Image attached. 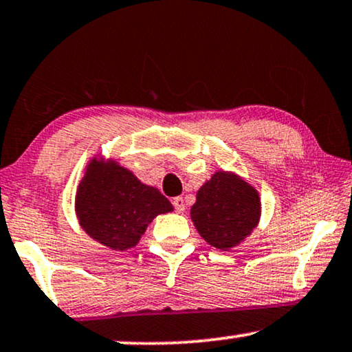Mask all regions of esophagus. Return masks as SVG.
<instances>
[{
  "label": "esophagus",
  "instance_id": "esophagus-1",
  "mask_svg": "<svg viewBox=\"0 0 352 352\" xmlns=\"http://www.w3.org/2000/svg\"><path fill=\"white\" fill-rule=\"evenodd\" d=\"M172 204H173V208H175L177 212H184V210H185V199L182 198V196H177V198H173Z\"/></svg>",
  "mask_w": 352,
  "mask_h": 352
}]
</instances>
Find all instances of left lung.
Here are the masks:
<instances>
[{"label":"left lung","instance_id":"obj_1","mask_svg":"<svg viewBox=\"0 0 352 352\" xmlns=\"http://www.w3.org/2000/svg\"><path fill=\"white\" fill-rule=\"evenodd\" d=\"M190 214L199 235L210 246L227 251L257 227L261 199L235 173L220 170L201 186Z\"/></svg>","mask_w":352,"mask_h":352}]
</instances>
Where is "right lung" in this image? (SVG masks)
I'll use <instances>...</instances> for the list:
<instances>
[{
	"label": "right lung",
	"mask_w": 352,
	"mask_h": 352,
	"mask_svg": "<svg viewBox=\"0 0 352 352\" xmlns=\"http://www.w3.org/2000/svg\"><path fill=\"white\" fill-rule=\"evenodd\" d=\"M166 196L116 161L93 159L77 190L75 212L93 240L111 250L133 248L159 214L172 212Z\"/></svg>",
	"instance_id": "right-lung-1"
}]
</instances>
